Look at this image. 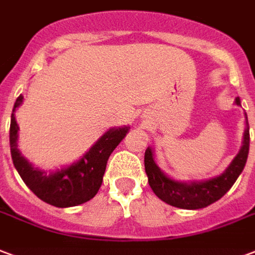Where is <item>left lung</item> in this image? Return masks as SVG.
Wrapping results in <instances>:
<instances>
[{
  "label": "left lung",
  "instance_id": "left-lung-1",
  "mask_svg": "<svg viewBox=\"0 0 255 255\" xmlns=\"http://www.w3.org/2000/svg\"><path fill=\"white\" fill-rule=\"evenodd\" d=\"M235 104L241 107V99L237 97ZM246 128L243 132L242 147L235 155L231 163L226 167L223 173L216 177L201 181H177L161 170L154 158V148L148 146L144 152V169L148 177V184L152 192L166 204L182 209H200L214 204L222 199L242 173L246 165L250 146L248 115L245 112Z\"/></svg>",
  "mask_w": 255,
  "mask_h": 255
}]
</instances>
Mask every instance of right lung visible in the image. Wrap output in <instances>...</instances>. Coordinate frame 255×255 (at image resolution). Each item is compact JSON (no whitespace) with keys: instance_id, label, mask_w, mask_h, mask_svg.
<instances>
[{"instance_id":"obj_1","label":"right lung","mask_w":255,"mask_h":255,"mask_svg":"<svg viewBox=\"0 0 255 255\" xmlns=\"http://www.w3.org/2000/svg\"><path fill=\"white\" fill-rule=\"evenodd\" d=\"M24 101L21 94L17 97L10 118V154L13 165L25 185L44 203L58 208L84 204L97 195L103 184L107 162L113 150L119 146L129 131V126L109 128L97 142L82 154L78 161L56 170H41L33 166L18 150V124L14 112Z\"/></svg>"}]
</instances>
